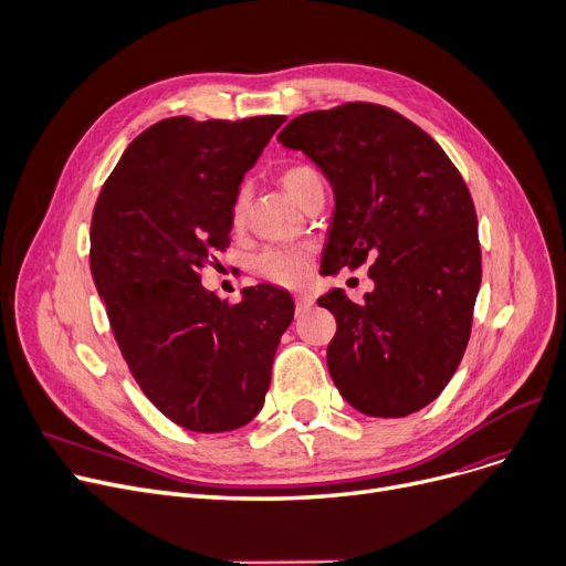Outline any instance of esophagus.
Segmentation results:
<instances>
[{
  "instance_id": "1",
  "label": "esophagus",
  "mask_w": 566,
  "mask_h": 566,
  "mask_svg": "<svg viewBox=\"0 0 566 566\" xmlns=\"http://www.w3.org/2000/svg\"><path fill=\"white\" fill-rule=\"evenodd\" d=\"M294 306H297V313H304L313 306V297H308V294H300V297L294 300Z\"/></svg>"
}]
</instances>
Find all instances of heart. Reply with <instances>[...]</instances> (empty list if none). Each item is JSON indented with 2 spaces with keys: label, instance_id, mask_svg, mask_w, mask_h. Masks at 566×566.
Masks as SVG:
<instances>
[{
  "label": "heart",
  "instance_id": "b5f03b06",
  "mask_svg": "<svg viewBox=\"0 0 566 566\" xmlns=\"http://www.w3.org/2000/svg\"><path fill=\"white\" fill-rule=\"evenodd\" d=\"M281 184L290 193V198L302 205L306 193L313 186L322 184V179L311 166H290L283 170ZM244 217H247V193L241 191L234 198L232 223L241 226L244 223ZM255 269L260 276H264L266 281H274L279 285H302L311 276V258H308L306 249L269 247L258 255Z\"/></svg>",
  "mask_w": 566,
  "mask_h": 566
}]
</instances>
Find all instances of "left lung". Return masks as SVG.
I'll return each instance as SVG.
<instances>
[{
  "label": "left lung",
  "instance_id": "8db88e82",
  "mask_svg": "<svg viewBox=\"0 0 566 566\" xmlns=\"http://www.w3.org/2000/svg\"><path fill=\"white\" fill-rule=\"evenodd\" d=\"M279 143L304 151L334 188L322 266L370 260L364 304L329 290L327 347L340 396L368 417H408L436 400L470 340L481 285L476 211L442 147L402 115L343 103L294 117Z\"/></svg>",
  "mask_w": 566,
  "mask_h": 566
}]
</instances>
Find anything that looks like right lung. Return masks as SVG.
Returning <instances> with one entry per match:
<instances>
[{"instance_id":"1","label":"right lung","mask_w":566,"mask_h":566,"mask_svg":"<svg viewBox=\"0 0 566 566\" xmlns=\"http://www.w3.org/2000/svg\"><path fill=\"white\" fill-rule=\"evenodd\" d=\"M283 115L170 117L122 154L92 217L90 264L143 394L196 433L247 426L264 402L294 302L260 283L228 304L200 269L230 244L239 184Z\"/></svg>"}]
</instances>
